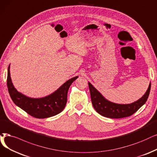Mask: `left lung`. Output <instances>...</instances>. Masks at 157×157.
I'll use <instances>...</instances> for the list:
<instances>
[{
    "mask_svg": "<svg viewBox=\"0 0 157 157\" xmlns=\"http://www.w3.org/2000/svg\"><path fill=\"white\" fill-rule=\"evenodd\" d=\"M88 84L93 108L100 115L111 118H121L132 115L146 103L151 89V84H149L145 95L133 103L118 104L108 101L90 82Z\"/></svg>",
    "mask_w": 157,
    "mask_h": 157,
    "instance_id": "left-lung-1",
    "label": "left lung"
}]
</instances>
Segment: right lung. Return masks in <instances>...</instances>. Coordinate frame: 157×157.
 I'll list each match as a JSON object with an SVG mask.
<instances>
[{"instance_id":"1","label":"right lung","mask_w":157,"mask_h":157,"mask_svg":"<svg viewBox=\"0 0 157 157\" xmlns=\"http://www.w3.org/2000/svg\"><path fill=\"white\" fill-rule=\"evenodd\" d=\"M78 77L68 80L51 95L41 98H31L18 92L11 82L10 66L8 70L7 86L13 102L28 114L37 118H45L57 115L64 109L67 102L70 86Z\"/></svg>"}]
</instances>
